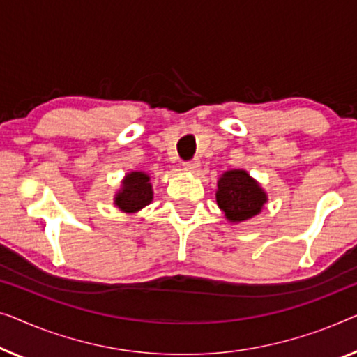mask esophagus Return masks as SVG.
Wrapping results in <instances>:
<instances>
[{"mask_svg": "<svg viewBox=\"0 0 357 357\" xmlns=\"http://www.w3.org/2000/svg\"><path fill=\"white\" fill-rule=\"evenodd\" d=\"M199 168H200V162L197 158H194V160H190V162L184 163V169H185V172H189V173H195Z\"/></svg>", "mask_w": 357, "mask_h": 357, "instance_id": "1", "label": "esophagus"}]
</instances>
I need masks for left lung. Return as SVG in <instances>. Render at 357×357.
<instances>
[{
	"mask_svg": "<svg viewBox=\"0 0 357 357\" xmlns=\"http://www.w3.org/2000/svg\"><path fill=\"white\" fill-rule=\"evenodd\" d=\"M267 202V194L244 169H229L218 179L217 204L231 223L255 217Z\"/></svg>",
	"mask_w": 357,
	"mask_h": 357,
	"instance_id": "left-lung-1",
	"label": "left lung"
}]
</instances>
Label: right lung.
Returning a JSON list of instances; mask_svg holds the SVG:
<instances>
[{
	"instance_id": "obj_1",
	"label": "right lung",
	"mask_w": 357,
	"mask_h": 357,
	"mask_svg": "<svg viewBox=\"0 0 357 357\" xmlns=\"http://www.w3.org/2000/svg\"><path fill=\"white\" fill-rule=\"evenodd\" d=\"M153 199L150 176L144 172H130L123 179L121 189L114 195V205L124 213H135Z\"/></svg>"
}]
</instances>
